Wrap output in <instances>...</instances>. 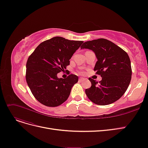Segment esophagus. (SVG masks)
I'll use <instances>...</instances> for the list:
<instances>
[{
	"mask_svg": "<svg viewBox=\"0 0 148 148\" xmlns=\"http://www.w3.org/2000/svg\"><path fill=\"white\" fill-rule=\"evenodd\" d=\"M86 79H86V78H80L79 79V81H81H81H86Z\"/></svg>",
	"mask_w": 148,
	"mask_h": 148,
	"instance_id": "obj_1",
	"label": "esophagus"
}]
</instances>
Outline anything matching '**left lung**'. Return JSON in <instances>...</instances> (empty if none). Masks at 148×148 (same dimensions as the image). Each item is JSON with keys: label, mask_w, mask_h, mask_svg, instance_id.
Returning <instances> with one entry per match:
<instances>
[{"label": "left lung", "mask_w": 148, "mask_h": 148, "mask_svg": "<svg viewBox=\"0 0 148 148\" xmlns=\"http://www.w3.org/2000/svg\"><path fill=\"white\" fill-rule=\"evenodd\" d=\"M81 48L90 49L95 53L97 61L94 70L102 78L99 83L89 78L91 87L85 90L89 99L99 105H107L119 100L131 80L129 55L118 45L105 38L86 42Z\"/></svg>", "instance_id": "left-lung-1"}]
</instances>
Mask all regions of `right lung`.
Here are the masks:
<instances>
[{"instance_id": "add662e5", "label": "right lung", "mask_w": 148, "mask_h": 148, "mask_svg": "<svg viewBox=\"0 0 148 148\" xmlns=\"http://www.w3.org/2000/svg\"><path fill=\"white\" fill-rule=\"evenodd\" d=\"M83 43L55 37L40 43L29 57L25 78L39 102L55 107L67 100L78 77L71 74L59 78L57 75L70 65L69 60Z\"/></svg>"}]
</instances>
